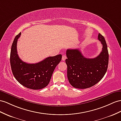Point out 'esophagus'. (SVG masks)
Here are the masks:
<instances>
[{"label":"esophagus","instance_id":"esophagus-1","mask_svg":"<svg viewBox=\"0 0 121 121\" xmlns=\"http://www.w3.org/2000/svg\"><path fill=\"white\" fill-rule=\"evenodd\" d=\"M66 58H67L66 56L65 55H63L62 56V61H64L66 60Z\"/></svg>","mask_w":121,"mask_h":121}]
</instances>
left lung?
Wrapping results in <instances>:
<instances>
[{
    "mask_svg": "<svg viewBox=\"0 0 121 121\" xmlns=\"http://www.w3.org/2000/svg\"><path fill=\"white\" fill-rule=\"evenodd\" d=\"M98 40L102 44V51L97 57L87 58L79 49H67L65 62L67 66V78L73 87L85 89L91 87L103 78L106 73L109 60L107 46L101 34Z\"/></svg>",
    "mask_w": 121,
    "mask_h": 121,
    "instance_id": "obj_1",
    "label": "left lung"
}]
</instances>
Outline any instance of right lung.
I'll return each instance as SVG.
<instances>
[{"mask_svg": "<svg viewBox=\"0 0 121 121\" xmlns=\"http://www.w3.org/2000/svg\"><path fill=\"white\" fill-rule=\"evenodd\" d=\"M20 35L21 33L15 37L12 45L10 63L12 73L17 81L24 87L34 90L42 89L48 84L62 55L49 57L35 64L24 62L19 58L17 51V43Z\"/></svg>", "mask_w": 121, "mask_h": 121, "instance_id": "obj_1", "label": "right lung"}]
</instances>
